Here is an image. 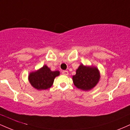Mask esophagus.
Masks as SVG:
<instances>
[{"label":"esophagus","mask_w":130,"mask_h":130,"mask_svg":"<svg viewBox=\"0 0 130 130\" xmlns=\"http://www.w3.org/2000/svg\"><path fill=\"white\" fill-rule=\"evenodd\" d=\"M62 73L64 74V75H68V71H62Z\"/></svg>","instance_id":"1"}]
</instances>
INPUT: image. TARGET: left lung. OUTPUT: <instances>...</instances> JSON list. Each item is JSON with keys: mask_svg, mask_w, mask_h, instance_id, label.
Returning <instances> with one entry per match:
<instances>
[{"mask_svg": "<svg viewBox=\"0 0 130 130\" xmlns=\"http://www.w3.org/2000/svg\"><path fill=\"white\" fill-rule=\"evenodd\" d=\"M100 78L99 70L93 66H85L80 64L73 76L74 85L83 90H89L98 84Z\"/></svg>", "mask_w": 130, "mask_h": 130, "instance_id": "1", "label": "left lung"}]
</instances>
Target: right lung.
<instances>
[{"instance_id":"obj_1","label":"right lung","mask_w":130,"mask_h":130,"mask_svg":"<svg viewBox=\"0 0 130 130\" xmlns=\"http://www.w3.org/2000/svg\"><path fill=\"white\" fill-rule=\"evenodd\" d=\"M59 74V71H52L49 67L44 65L37 71L31 72L29 80L31 86L37 90H46L53 86L55 77Z\"/></svg>"}]
</instances>
